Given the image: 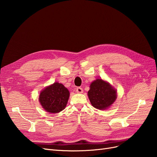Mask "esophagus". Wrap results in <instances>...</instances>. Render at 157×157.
<instances>
[{"label":"esophagus","instance_id":"34e87169","mask_svg":"<svg viewBox=\"0 0 157 157\" xmlns=\"http://www.w3.org/2000/svg\"><path fill=\"white\" fill-rule=\"evenodd\" d=\"M76 92H77V93H79V94H81L83 92V90L82 88L80 87H77V89H76Z\"/></svg>","mask_w":157,"mask_h":157}]
</instances>
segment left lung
Returning a JSON list of instances; mask_svg holds the SVG:
<instances>
[{
  "mask_svg": "<svg viewBox=\"0 0 157 157\" xmlns=\"http://www.w3.org/2000/svg\"><path fill=\"white\" fill-rule=\"evenodd\" d=\"M88 96L92 105L99 110H105L112 105L117 99V90L101 78L94 80L90 86Z\"/></svg>",
  "mask_w": 157,
  "mask_h": 157,
  "instance_id": "obj_1",
  "label": "left lung"
}]
</instances>
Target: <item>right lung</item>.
Returning <instances> with one entry per match:
<instances>
[{
    "label": "right lung",
    "instance_id": "1",
    "mask_svg": "<svg viewBox=\"0 0 157 157\" xmlns=\"http://www.w3.org/2000/svg\"><path fill=\"white\" fill-rule=\"evenodd\" d=\"M70 93L62 84L54 82L46 87L40 93L39 102L45 111L58 113L65 108Z\"/></svg>",
    "mask_w": 157,
    "mask_h": 157
}]
</instances>
